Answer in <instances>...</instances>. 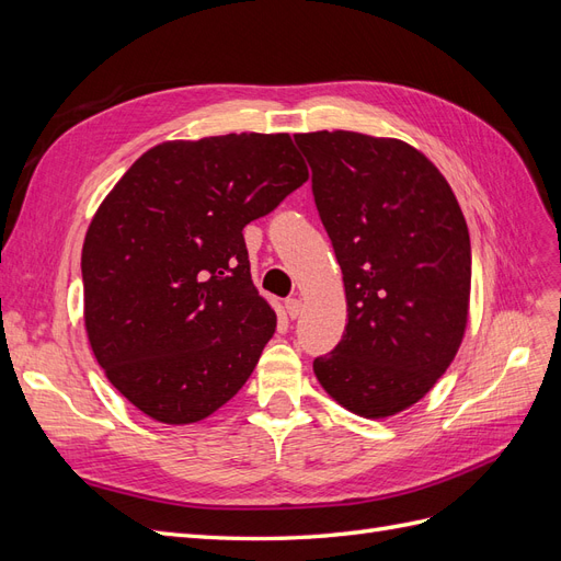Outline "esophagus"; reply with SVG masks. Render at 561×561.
Here are the masks:
<instances>
[{
    "mask_svg": "<svg viewBox=\"0 0 561 561\" xmlns=\"http://www.w3.org/2000/svg\"><path fill=\"white\" fill-rule=\"evenodd\" d=\"M285 311H287V316H290V318H297L301 313V301L297 297H290V299L285 301Z\"/></svg>",
    "mask_w": 561,
    "mask_h": 561,
    "instance_id": "1",
    "label": "esophagus"
}]
</instances>
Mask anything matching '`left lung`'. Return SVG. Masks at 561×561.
I'll use <instances>...</instances> for the list:
<instances>
[{
	"label": "left lung",
	"mask_w": 561,
	"mask_h": 561,
	"mask_svg": "<svg viewBox=\"0 0 561 561\" xmlns=\"http://www.w3.org/2000/svg\"><path fill=\"white\" fill-rule=\"evenodd\" d=\"M346 287V332L313 360L320 386L365 419L419 402L461 346L470 236L443 173L396 138L299 133Z\"/></svg>",
	"instance_id": "8db88e82"
}]
</instances>
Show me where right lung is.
I'll return each mask as SVG.
<instances>
[{
    "instance_id": "obj_1",
    "label": "right lung",
    "mask_w": 561,
    "mask_h": 561,
    "mask_svg": "<svg viewBox=\"0 0 561 561\" xmlns=\"http://www.w3.org/2000/svg\"><path fill=\"white\" fill-rule=\"evenodd\" d=\"M309 180L290 135L229 133L151 147L98 208L81 250L95 360L140 412L210 416L276 330L243 227Z\"/></svg>"
}]
</instances>
